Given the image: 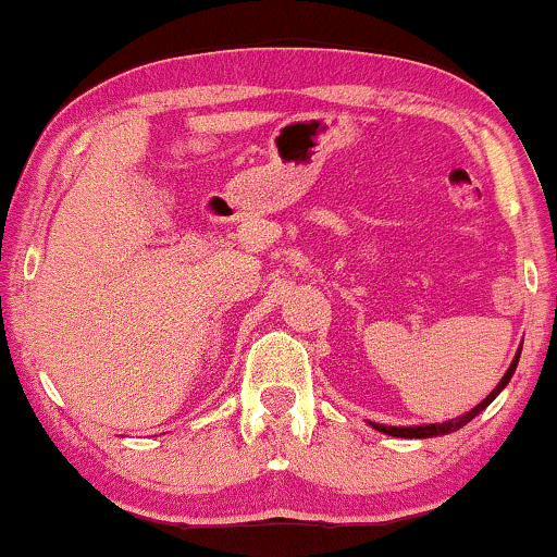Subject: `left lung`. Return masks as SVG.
I'll return each instance as SVG.
<instances>
[{
	"mask_svg": "<svg viewBox=\"0 0 557 557\" xmlns=\"http://www.w3.org/2000/svg\"><path fill=\"white\" fill-rule=\"evenodd\" d=\"M520 352H522V347L517 349L512 364H509L505 375H502L497 387H494V391H492L490 395H486V398H484L482 403H479V406L467 410V413H463V416L448 418V421H444V423H423V425H385V423H372V421H370V425H372V429H375V431L387 433V436H395V438H433V436H446V433L459 431L461 425H467V423L471 421V418H476L486 406H490V403H492L494 398H497V395H499L502 391H505L507 383H509V380H512V375H515L517 362H520Z\"/></svg>",
	"mask_w": 557,
	"mask_h": 557,
	"instance_id": "8db88e82",
	"label": "left lung"
}]
</instances>
